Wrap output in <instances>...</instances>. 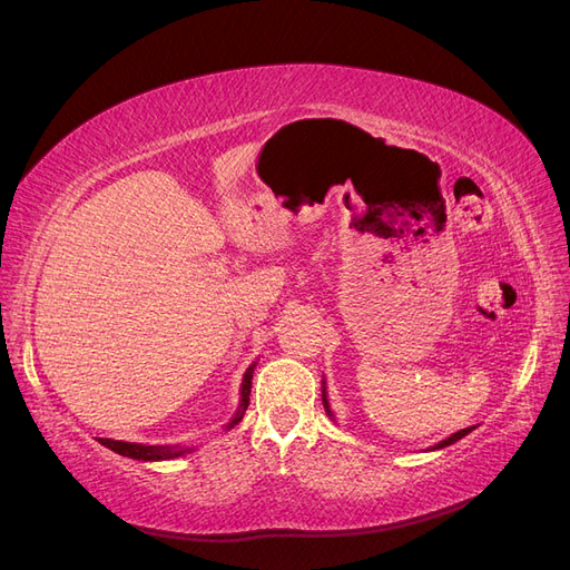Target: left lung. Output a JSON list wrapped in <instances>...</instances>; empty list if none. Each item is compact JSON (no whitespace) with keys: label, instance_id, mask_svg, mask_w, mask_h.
<instances>
[{"label":"left lung","instance_id":"1","mask_svg":"<svg viewBox=\"0 0 570 570\" xmlns=\"http://www.w3.org/2000/svg\"><path fill=\"white\" fill-rule=\"evenodd\" d=\"M323 406H325V413H327V416H331V419H335V416H333V411H331V404H327V392H325V381H323ZM471 430H473V428H463V430H459V433H454V435H450V438H446V440H442V442H438V444H433V446H430V452H435V450H444V446H450V444L459 442L461 438H465V435H469V433H471Z\"/></svg>","mask_w":570,"mask_h":570}]
</instances>
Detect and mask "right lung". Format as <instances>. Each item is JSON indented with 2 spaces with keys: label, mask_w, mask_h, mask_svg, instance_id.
Instances as JSON below:
<instances>
[{
  "label": "right lung",
  "mask_w": 570,
  "mask_h": 570,
  "mask_svg": "<svg viewBox=\"0 0 570 570\" xmlns=\"http://www.w3.org/2000/svg\"><path fill=\"white\" fill-rule=\"evenodd\" d=\"M256 368V361L247 368L245 377H243V387H239V406L235 411V416L230 419V423L226 425V430H230L233 425H237L243 421L245 411L249 406V392H252V375ZM99 444L109 446L111 452L128 456V459H137V461H168V459H178L185 456L195 450V446H180V444H137V442H120V440H105L99 438Z\"/></svg>",
  "instance_id": "add662e5"
}]
</instances>
